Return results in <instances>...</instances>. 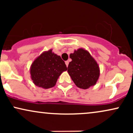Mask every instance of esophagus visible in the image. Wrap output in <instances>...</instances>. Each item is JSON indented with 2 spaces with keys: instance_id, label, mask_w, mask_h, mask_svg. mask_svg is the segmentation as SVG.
Wrapping results in <instances>:
<instances>
[{
  "instance_id": "34e87169",
  "label": "esophagus",
  "mask_w": 133,
  "mask_h": 133,
  "mask_svg": "<svg viewBox=\"0 0 133 133\" xmlns=\"http://www.w3.org/2000/svg\"><path fill=\"white\" fill-rule=\"evenodd\" d=\"M65 65H66V66L68 67V64H69V61H66L65 62Z\"/></svg>"
}]
</instances>
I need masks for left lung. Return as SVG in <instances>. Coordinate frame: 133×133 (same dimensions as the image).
<instances>
[{
    "mask_svg": "<svg viewBox=\"0 0 133 133\" xmlns=\"http://www.w3.org/2000/svg\"><path fill=\"white\" fill-rule=\"evenodd\" d=\"M72 61L68 72L74 84L79 88L86 89L94 86L100 75L99 67L89 52L82 48L70 54Z\"/></svg>",
    "mask_w": 133,
    "mask_h": 133,
    "instance_id": "8db88e82",
    "label": "left lung"
}]
</instances>
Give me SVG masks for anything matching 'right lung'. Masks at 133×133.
<instances>
[{"mask_svg": "<svg viewBox=\"0 0 133 133\" xmlns=\"http://www.w3.org/2000/svg\"><path fill=\"white\" fill-rule=\"evenodd\" d=\"M50 49L37 57L30 66L32 80L36 86L49 89L56 85L59 76L67 71L64 61Z\"/></svg>", "mask_w": 133, "mask_h": 133, "instance_id": "add662e5", "label": "right lung"}]
</instances>
